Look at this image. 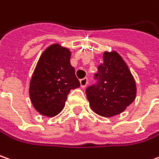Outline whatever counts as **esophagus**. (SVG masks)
<instances>
[{
	"mask_svg": "<svg viewBox=\"0 0 159 159\" xmlns=\"http://www.w3.org/2000/svg\"><path fill=\"white\" fill-rule=\"evenodd\" d=\"M88 82H89L88 78H83V79H81V80H80V86H81V88H85V87H87Z\"/></svg>",
	"mask_w": 159,
	"mask_h": 159,
	"instance_id": "esophagus-1",
	"label": "esophagus"
}]
</instances>
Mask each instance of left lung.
I'll return each instance as SVG.
<instances>
[{"instance_id":"8db88e82","label":"left lung","mask_w":159,"mask_h":159,"mask_svg":"<svg viewBox=\"0 0 159 159\" xmlns=\"http://www.w3.org/2000/svg\"><path fill=\"white\" fill-rule=\"evenodd\" d=\"M94 75L96 83L86 89L92 110L112 117L123 112L136 97V84L128 66L116 52H105Z\"/></svg>"}]
</instances>
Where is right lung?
I'll return each instance as SVG.
<instances>
[{
    "mask_svg": "<svg viewBox=\"0 0 159 159\" xmlns=\"http://www.w3.org/2000/svg\"><path fill=\"white\" fill-rule=\"evenodd\" d=\"M70 60L69 49L52 44L38 61L30 81L29 96L41 115L48 117L58 115L65 106L70 89L80 86Z\"/></svg>",
    "mask_w": 159,
    "mask_h": 159,
    "instance_id": "1",
    "label": "right lung"
}]
</instances>
